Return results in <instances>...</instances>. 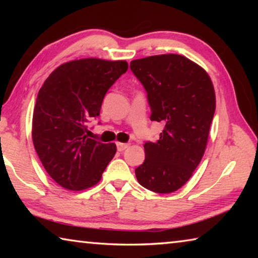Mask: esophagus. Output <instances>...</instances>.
Wrapping results in <instances>:
<instances>
[{
    "label": "esophagus",
    "mask_w": 258,
    "mask_h": 258,
    "mask_svg": "<svg viewBox=\"0 0 258 258\" xmlns=\"http://www.w3.org/2000/svg\"><path fill=\"white\" fill-rule=\"evenodd\" d=\"M127 143H117V149H118V151H124L125 149H127Z\"/></svg>",
    "instance_id": "obj_1"
}]
</instances>
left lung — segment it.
<instances>
[{
	"mask_svg": "<svg viewBox=\"0 0 258 258\" xmlns=\"http://www.w3.org/2000/svg\"><path fill=\"white\" fill-rule=\"evenodd\" d=\"M147 91L150 119L165 124L157 142H146L138 182L157 194H171L192 176L206 150L215 112V91L204 68L180 54L131 61Z\"/></svg>",
	"mask_w": 258,
	"mask_h": 258,
	"instance_id": "8db88e82",
	"label": "left lung"
}]
</instances>
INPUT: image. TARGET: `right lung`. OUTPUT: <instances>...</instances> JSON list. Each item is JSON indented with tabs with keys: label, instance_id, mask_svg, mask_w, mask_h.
Masks as SVG:
<instances>
[{
	"label": "right lung",
	"instance_id": "add662e5",
	"mask_svg": "<svg viewBox=\"0 0 258 258\" xmlns=\"http://www.w3.org/2000/svg\"><path fill=\"white\" fill-rule=\"evenodd\" d=\"M125 60H73L54 69L38 91L32 138L46 173L60 186L85 190L101 180L116 154L115 143L87 137L104 95L126 73Z\"/></svg>",
	"mask_w": 258,
	"mask_h": 258
}]
</instances>
